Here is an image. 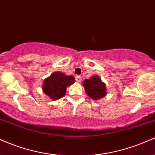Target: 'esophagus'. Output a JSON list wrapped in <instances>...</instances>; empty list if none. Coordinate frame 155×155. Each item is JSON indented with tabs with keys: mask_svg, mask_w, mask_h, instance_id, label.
I'll use <instances>...</instances> for the list:
<instances>
[{
	"mask_svg": "<svg viewBox=\"0 0 155 155\" xmlns=\"http://www.w3.org/2000/svg\"><path fill=\"white\" fill-rule=\"evenodd\" d=\"M76 81H77L78 83H80L81 81V76H76Z\"/></svg>",
	"mask_w": 155,
	"mask_h": 155,
	"instance_id": "34e87169",
	"label": "esophagus"
}]
</instances>
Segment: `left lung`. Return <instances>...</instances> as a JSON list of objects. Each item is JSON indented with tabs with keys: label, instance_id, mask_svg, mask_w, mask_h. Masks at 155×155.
<instances>
[{
	"label": "left lung",
	"instance_id": "obj_1",
	"mask_svg": "<svg viewBox=\"0 0 155 155\" xmlns=\"http://www.w3.org/2000/svg\"><path fill=\"white\" fill-rule=\"evenodd\" d=\"M83 86L88 96L93 100H98L107 95L106 84L98 76H91L83 81Z\"/></svg>",
	"mask_w": 155,
	"mask_h": 155
}]
</instances>
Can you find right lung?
<instances>
[{"label":"right lung","mask_w":155,"mask_h":155,"mask_svg":"<svg viewBox=\"0 0 155 155\" xmlns=\"http://www.w3.org/2000/svg\"><path fill=\"white\" fill-rule=\"evenodd\" d=\"M74 82L75 78L73 76L57 71L44 80L42 91L53 100H57L64 96L68 87Z\"/></svg>","instance_id":"obj_1"}]
</instances>
